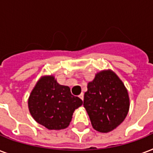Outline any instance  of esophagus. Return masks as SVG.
Masks as SVG:
<instances>
[{"mask_svg":"<svg viewBox=\"0 0 153 153\" xmlns=\"http://www.w3.org/2000/svg\"><path fill=\"white\" fill-rule=\"evenodd\" d=\"M79 98H81L82 100H83V98H84V95H83V93H82V94H79Z\"/></svg>","mask_w":153,"mask_h":153,"instance_id":"1","label":"esophagus"}]
</instances>
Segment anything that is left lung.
Returning <instances> with one entry per match:
<instances>
[{
    "label": "left lung",
    "instance_id": "8db88e82",
    "mask_svg": "<svg viewBox=\"0 0 153 153\" xmlns=\"http://www.w3.org/2000/svg\"><path fill=\"white\" fill-rule=\"evenodd\" d=\"M129 97L127 89L111 70H103L87 84L83 105L91 125L100 133H109L120 126L128 114Z\"/></svg>",
    "mask_w": 153,
    "mask_h": 153
}]
</instances>
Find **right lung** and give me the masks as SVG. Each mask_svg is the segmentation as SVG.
<instances>
[{"instance_id":"right-lung-1","label":"right lung","mask_w":153,"mask_h":153,"mask_svg":"<svg viewBox=\"0 0 153 153\" xmlns=\"http://www.w3.org/2000/svg\"><path fill=\"white\" fill-rule=\"evenodd\" d=\"M27 104L37 123L50 130H60L68 127L73 113L82 105V101L72 95L69 86L59 84L51 74L37 81Z\"/></svg>"}]
</instances>
